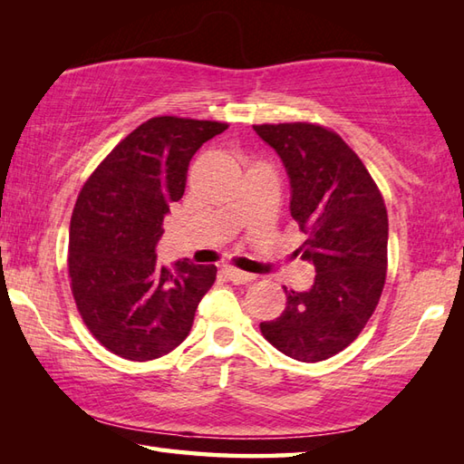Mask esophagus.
Segmentation results:
<instances>
[{
    "instance_id": "1",
    "label": "esophagus",
    "mask_w": 464,
    "mask_h": 464,
    "mask_svg": "<svg viewBox=\"0 0 464 464\" xmlns=\"http://www.w3.org/2000/svg\"><path fill=\"white\" fill-rule=\"evenodd\" d=\"M225 273H227V277H229V281H233L235 285H243V283H249V281L255 279V275L239 271V269H233V267H227Z\"/></svg>"
}]
</instances>
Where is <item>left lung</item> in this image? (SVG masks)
I'll return each instance as SVG.
<instances>
[{
	"label": "left lung",
	"instance_id": "8db88e82",
	"mask_svg": "<svg viewBox=\"0 0 464 464\" xmlns=\"http://www.w3.org/2000/svg\"><path fill=\"white\" fill-rule=\"evenodd\" d=\"M285 165L289 211L314 267L307 291H287L281 317L261 323L275 349L303 362L324 361L359 337L387 275L389 219L367 167L341 137L313 123L253 125Z\"/></svg>",
	"mask_w": 464,
	"mask_h": 464
}]
</instances>
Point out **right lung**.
I'll use <instances>...</instances> for the list:
<instances>
[{
  "label": "right lung",
  "mask_w": 464,
  "mask_h": 464,
  "mask_svg": "<svg viewBox=\"0 0 464 464\" xmlns=\"http://www.w3.org/2000/svg\"><path fill=\"white\" fill-rule=\"evenodd\" d=\"M227 123L153 117L131 131L85 181L69 227V277L82 319L105 349L130 361L171 353L191 331L215 265H160L155 245L187 167Z\"/></svg>",
  "instance_id": "obj_1"
}]
</instances>
